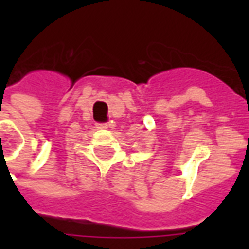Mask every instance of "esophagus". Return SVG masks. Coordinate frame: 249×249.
I'll return each instance as SVG.
<instances>
[{
	"instance_id": "1",
	"label": "esophagus",
	"mask_w": 249,
	"mask_h": 249,
	"mask_svg": "<svg viewBox=\"0 0 249 249\" xmlns=\"http://www.w3.org/2000/svg\"><path fill=\"white\" fill-rule=\"evenodd\" d=\"M97 126L99 129H107L109 126V124H107V123H106V124H98Z\"/></svg>"
}]
</instances>
